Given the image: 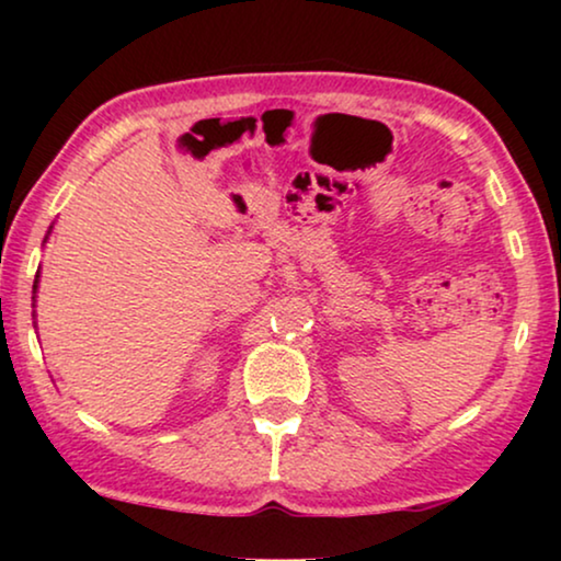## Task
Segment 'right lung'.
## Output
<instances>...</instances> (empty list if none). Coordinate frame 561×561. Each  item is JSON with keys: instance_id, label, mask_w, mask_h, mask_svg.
Returning a JSON list of instances; mask_svg holds the SVG:
<instances>
[{"instance_id": "add662e5", "label": "right lung", "mask_w": 561, "mask_h": 561, "mask_svg": "<svg viewBox=\"0 0 561 561\" xmlns=\"http://www.w3.org/2000/svg\"><path fill=\"white\" fill-rule=\"evenodd\" d=\"M53 229V227H50ZM50 229H48V234H50ZM48 234H45V240H48ZM37 280H41V273H37V278H35V286H33V301H35V294H37ZM35 306V304H33ZM35 317V313H33Z\"/></svg>"}]
</instances>
